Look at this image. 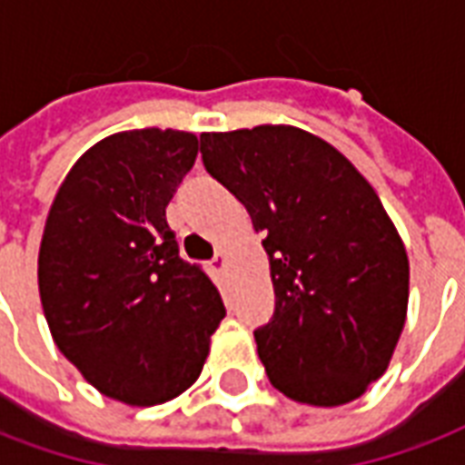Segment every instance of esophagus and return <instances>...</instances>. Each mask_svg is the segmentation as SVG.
<instances>
[{
	"instance_id": "34e87169",
	"label": "esophagus",
	"mask_w": 465,
	"mask_h": 465,
	"mask_svg": "<svg viewBox=\"0 0 465 465\" xmlns=\"http://www.w3.org/2000/svg\"><path fill=\"white\" fill-rule=\"evenodd\" d=\"M209 266L214 268V271H223V268H226V253H222V251H219L214 259L209 261Z\"/></svg>"
}]
</instances>
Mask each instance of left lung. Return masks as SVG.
Returning <instances> with one entry per match:
<instances>
[{
	"mask_svg": "<svg viewBox=\"0 0 465 465\" xmlns=\"http://www.w3.org/2000/svg\"><path fill=\"white\" fill-rule=\"evenodd\" d=\"M199 140L206 172L266 233L276 308L253 338L271 384L312 407L362 397L390 364L409 302L407 251L377 192L301 127Z\"/></svg>",
	"mask_w": 465,
	"mask_h": 465,
	"instance_id": "obj_1",
	"label": "left lung"
}]
</instances>
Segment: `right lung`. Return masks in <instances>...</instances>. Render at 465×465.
Masks as SVG:
<instances>
[{
    "label": "right lung",
    "instance_id": "obj_1",
    "mask_svg": "<svg viewBox=\"0 0 465 465\" xmlns=\"http://www.w3.org/2000/svg\"><path fill=\"white\" fill-rule=\"evenodd\" d=\"M197 150L182 130L105 137L71 167L44 226L39 293L54 342L95 390L133 407L189 390L226 315L164 216Z\"/></svg>",
    "mask_w": 465,
    "mask_h": 465
}]
</instances>
